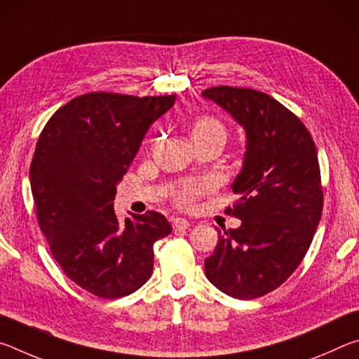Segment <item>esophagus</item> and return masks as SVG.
Masks as SVG:
<instances>
[{
	"label": "esophagus",
	"mask_w": 359,
	"mask_h": 359,
	"mask_svg": "<svg viewBox=\"0 0 359 359\" xmlns=\"http://www.w3.org/2000/svg\"><path fill=\"white\" fill-rule=\"evenodd\" d=\"M190 226V222L185 220V218H174L172 220V228L175 233H179V231H185Z\"/></svg>",
	"instance_id": "34e87169"
}]
</instances>
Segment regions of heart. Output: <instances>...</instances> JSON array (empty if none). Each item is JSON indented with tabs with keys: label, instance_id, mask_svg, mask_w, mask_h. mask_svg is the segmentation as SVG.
<instances>
[{
	"label": "heart",
	"instance_id": "b5f03b06",
	"mask_svg": "<svg viewBox=\"0 0 359 359\" xmlns=\"http://www.w3.org/2000/svg\"><path fill=\"white\" fill-rule=\"evenodd\" d=\"M222 136L223 139L226 137V131L224 126L214 118H199L191 128V139L193 137H201V136ZM209 188L208 184H198V185H187L182 188L177 194V201L184 208H190V205L196 201V198Z\"/></svg>",
	"mask_w": 359,
	"mask_h": 359
}]
</instances>
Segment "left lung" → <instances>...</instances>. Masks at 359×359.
Listing matches in <instances>:
<instances>
[{
    "label": "left lung",
    "instance_id": "obj_1",
    "mask_svg": "<svg viewBox=\"0 0 359 359\" xmlns=\"http://www.w3.org/2000/svg\"><path fill=\"white\" fill-rule=\"evenodd\" d=\"M245 131L242 169L234 179L238 229L218 231L205 277L238 299L264 296L287 280L311 247L323 210L315 142L302 121L269 95L252 88L203 92Z\"/></svg>",
    "mask_w": 359,
    "mask_h": 359
}]
</instances>
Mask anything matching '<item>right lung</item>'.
<instances>
[{
  "instance_id": "1",
  "label": "right lung",
  "mask_w": 359,
  "mask_h": 359,
  "mask_svg": "<svg viewBox=\"0 0 359 359\" xmlns=\"http://www.w3.org/2000/svg\"><path fill=\"white\" fill-rule=\"evenodd\" d=\"M175 95L88 93L60 107L36 144L29 184L39 228L72 282L114 299L135 293L154 272V244L172 226L158 212L120 223L118 182L145 133Z\"/></svg>"
}]
</instances>
